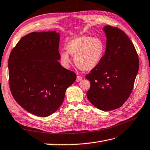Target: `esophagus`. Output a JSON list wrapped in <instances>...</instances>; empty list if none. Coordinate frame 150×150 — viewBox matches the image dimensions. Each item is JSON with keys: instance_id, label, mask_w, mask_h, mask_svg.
Listing matches in <instances>:
<instances>
[{"instance_id": "1", "label": "esophagus", "mask_w": 150, "mask_h": 150, "mask_svg": "<svg viewBox=\"0 0 150 150\" xmlns=\"http://www.w3.org/2000/svg\"><path fill=\"white\" fill-rule=\"evenodd\" d=\"M82 79H83L82 76H77V78H76V81H77V82H79V81H81Z\"/></svg>"}]
</instances>
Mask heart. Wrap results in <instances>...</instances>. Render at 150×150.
Segmentation results:
<instances>
[{
	"label": "heart",
	"instance_id": "b5f03b06",
	"mask_svg": "<svg viewBox=\"0 0 150 150\" xmlns=\"http://www.w3.org/2000/svg\"><path fill=\"white\" fill-rule=\"evenodd\" d=\"M67 51L59 52L60 59L66 67H69L71 58L81 70L89 71L96 67L101 61L105 51L103 40L98 38L83 35L72 39L66 45Z\"/></svg>",
	"mask_w": 150,
	"mask_h": 150
}]
</instances>
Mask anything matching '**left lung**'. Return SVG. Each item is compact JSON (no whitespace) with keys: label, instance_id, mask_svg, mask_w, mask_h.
Wrapping results in <instances>:
<instances>
[{"label":"left lung","instance_id":"left-lung-1","mask_svg":"<svg viewBox=\"0 0 150 150\" xmlns=\"http://www.w3.org/2000/svg\"><path fill=\"white\" fill-rule=\"evenodd\" d=\"M104 55L86 78L90 81L89 101L104 111L116 110L128 99L139 69V59L132 42L123 31L109 25Z\"/></svg>","mask_w":150,"mask_h":150}]
</instances>
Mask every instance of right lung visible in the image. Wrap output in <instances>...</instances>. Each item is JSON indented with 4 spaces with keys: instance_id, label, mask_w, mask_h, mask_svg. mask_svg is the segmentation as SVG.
Masks as SVG:
<instances>
[{
    "instance_id": "right-lung-1",
    "label": "right lung",
    "mask_w": 150,
    "mask_h": 150,
    "mask_svg": "<svg viewBox=\"0 0 150 150\" xmlns=\"http://www.w3.org/2000/svg\"><path fill=\"white\" fill-rule=\"evenodd\" d=\"M60 34L52 32L29 33L11 52L8 76L11 93L25 110L47 117L57 110L67 88L76 79L74 72L59 60Z\"/></svg>"
}]
</instances>
